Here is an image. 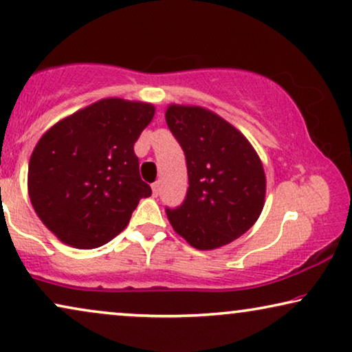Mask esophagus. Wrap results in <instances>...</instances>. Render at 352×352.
<instances>
[{"mask_svg":"<svg viewBox=\"0 0 352 352\" xmlns=\"http://www.w3.org/2000/svg\"><path fill=\"white\" fill-rule=\"evenodd\" d=\"M152 194H153V197H158V194H160V182H153Z\"/></svg>","mask_w":352,"mask_h":352,"instance_id":"obj_1","label":"esophagus"}]
</instances>
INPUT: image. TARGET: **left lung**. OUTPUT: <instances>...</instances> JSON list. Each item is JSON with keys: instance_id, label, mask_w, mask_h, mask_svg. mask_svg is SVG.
Masks as SVG:
<instances>
[{"instance_id": "1", "label": "left lung", "mask_w": 352, "mask_h": 352, "mask_svg": "<svg viewBox=\"0 0 352 352\" xmlns=\"http://www.w3.org/2000/svg\"><path fill=\"white\" fill-rule=\"evenodd\" d=\"M166 124L186 155L189 189L166 208L173 229L197 250L224 247L261 214L266 175L248 139L208 109L171 104Z\"/></svg>"}]
</instances>
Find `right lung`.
<instances>
[{"label":"right lung","mask_w":352,"mask_h":352,"mask_svg":"<svg viewBox=\"0 0 352 352\" xmlns=\"http://www.w3.org/2000/svg\"><path fill=\"white\" fill-rule=\"evenodd\" d=\"M153 113L147 102L100 99L43 134L28 163V197L60 242L80 250L110 242L152 195L134 142Z\"/></svg>","instance_id":"right-lung-1"}]
</instances>
